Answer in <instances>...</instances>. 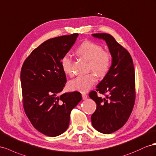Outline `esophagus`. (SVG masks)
<instances>
[{
	"instance_id": "esophagus-1",
	"label": "esophagus",
	"mask_w": 156,
	"mask_h": 156,
	"mask_svg": "<svg viewBox=\"0 0 156 156\" xmlns=\"http://www.w3.org/2000/svg\"><path fill=\"white\" fill-rule=\"evenodd\" d=\"M82 99H83V100L86 99L87 98V95L86 94H85V93H82Z\"/></svg>"
}]
</instances>
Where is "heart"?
Masks as SVG:
<instances>
[{
  "instance_id": "1",
  "label": "heart",
  "mask_w": 156,
  "mask_h": 156,
  "mask_svg": "<svg viewBox=\"0 0 156 156\" xmlns=\"http://www.w3.org/2000/svg\"><path fill=\"white\" fill-rule=\"evenodd\" d=\"M76 53L79 57L88 61V70L93 71L99 76H104L110 70L112 55L108 51L103 50V47L99 44L85 41L79 46ZM61 65L65 74L70 76L73 74V61L69 55L62 57ZM94 73L78 76L69 82V88L72 91L82 93L88 91L97 82V75Z\"/></svg>"
}]
</instances>
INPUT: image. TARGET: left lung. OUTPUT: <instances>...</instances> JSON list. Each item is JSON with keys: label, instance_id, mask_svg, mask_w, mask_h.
<instances>
[{"label": "left lung", "instance_id": "1", "mask_svg": "<svg viewBox=\"0 0 156 156\" xmlns=\"http://www.w3.org/2000/svg\"><path fill=\"white\" fill-rule=\"evenodd\" d=\"M105 40L112 57L110 70L89 96L97 104L91 115L92 125L104 134H110L124 126L129 118L135 105V74L130 53L115 38L107 33L93 34ZM105 97L98 96L97 93Z\"/></svg>", "mask_w": 156, "mask_h": 156}]
</instances>
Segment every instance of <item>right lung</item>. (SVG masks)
<instances>
[{
    "mask_svg": "<svg viewBox=\"0 0 156 156\" xmlns=\"http://www.w3.org/2000/svg\"><path fill=\"white\" fill-rule=\"evenodd\" d=\"M78 36L74 33L48 40L30 53L21 70L25 112L34 127L49 136L67 129L71 110L82 100L78 91L57 96L66 82L61 60Z\"/></svg>",
    "mask_w": 156,
    "mask_h": 156,
    "instance_id": "right-lung-1",
    "label": "right lung"
}]
</instances>
